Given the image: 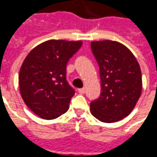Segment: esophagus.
Masks as SVG:
<instances>
[{
  "mask_svg": "<svg viewBox=\"0 0 157 157\" xmlns=\"http://www.w3.org/2000/svg\"><path fill=\"white\" fill-rule=\"evenodd\" d=\"M78 91L81 93V94H83V93H85V91H86V89L85 88H80V89H78Z\"/></svg>",
  "mask_w": 157,
  "mask_h": 157,
  "instance_id": "34e87169",
  "label": "esophagus"
}]
</instances>
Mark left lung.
I'll list each match as a JSON object with an SVG mask.
<instances>
[{
	"instance_id": "left-lung-1",
	"label": "left lung",
	"mask_w": 157,
	"mask_h": 157,
	"mask_svg": "<svg viewBox=\"0 0 157 157\" xmlns=\"http://www.w3.org/2000/svg\"><path fill=\"white\" fill-rule=\"evenodd\" d=\"M91 48L101 80L100 97L91 103V114L104 123L121 120L132 111L141 96L139 64L127 47L117 41H93Z\"/></svg>"
}]
</instances>
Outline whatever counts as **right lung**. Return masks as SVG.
I'll return each mask as SVG.
<instances>
[{"instance_id": "add662e5", "label": "right lung", "mask_w": 157, "mask_h": 157, "mask_svg": "<svg viewBox=\"0 0 157 157\" xmlns=\"http://www.w3.org/2000/svg\"><path fill=\"white\" fill-rule=\"evenodd\" d=\"M81 41L51 40L29 52L19 73L25 104L40 117L50 120L65 113L75 90L66 79V64Z\"/></svg>"}]
</instances>
